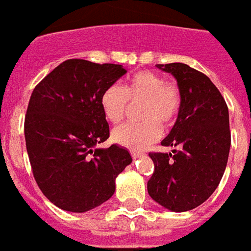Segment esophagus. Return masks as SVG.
Segmentation results:
<instances>
[{
	"mask_svg": "<svg viewBox=\"0 0 251 251\" xmlns=\"http://www.w3.org/2000/svg\"><path fill=\"white\" fill-rule=\"evenodd\" d=\"M130 155L133 159H137V157H140L143 153H141V152H137V151H130Z\"/></svg>",
	"mask_w": 251,
	"mask_h": 251,
	"instance_id": "esophagus-1",
	"label": "esophagus"
}]
</instances>
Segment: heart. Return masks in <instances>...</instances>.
<instances>
[{"instance_id":"obj_1","label":"heart","mask_w":251,"mask_h":251,"mask_svg":"<svg viewBox=\"0 0 251 251\" xmlns=\"http://www.w3.org/2000/svg\"><path fill=\"white\" fill-rule=\"evenodd\" d=\"M129 101H143L140 107L141 122H129L115 127L113 140L121 147L140 151L150 147L162 136L163 126H170L180 108L178 87L167 83L166 78L150 71L138 72L127 80L122 88L113 84L103 91L100 107L104 117L113 124H118L129 110Z\"/></svg>"}]
</instances>
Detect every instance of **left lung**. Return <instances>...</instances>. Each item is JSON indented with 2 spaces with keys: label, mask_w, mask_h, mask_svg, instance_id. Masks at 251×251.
<instances>
[{
  "label": "left lung",
  "mask_w": 251,
  "mask_h": 251,
  "mask_svg": "<svg viewBox=\"0 0 251 251\" xmlns=\"http://www.w3.org/2000/svg\"><path fill=\"white\" fill-rule=\"evenodd\" d=\"M175 77L180 94L176 122L163 147L168 153L151 152L155 171L148 193L173 212H186L209 199L219 186L231 147L228 107L216 85L186 64L157 65Z\"/></svg>",
  "instance_id": "left-lung-1"
}]
</instances>
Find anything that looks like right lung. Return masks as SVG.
<instances>
[{"mask_svg":"<svg viewBox=\"0 0 251 251\" xmlns=\"http://www.w3.org/2000/svg\"><path fill=\"white\" fill-rule=\"evenodd\" d=\"M125 73L122 65L68 59L32 91L24 121L28 157L42 193L64 211L106 202L131 163L122 147L98 148L110 136L100 96Z\"/></svg>","mask_w":251,"mask_h":251,"instance_id":"1","label":"right lung"}]
</instances>
